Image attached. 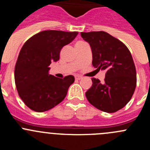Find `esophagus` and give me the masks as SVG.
I'll list each match as a JSON object with an SVG mask.
<instances>
[{"label": "esophagus", "instance_id": "obj_1", "mask_svg": "<svg viewBox=\"0 0 150 150\" xmlns=\"http://www.w3.org/2000/svg\"><path fill=\"white\" fill-rule=\"evenodd\" d=\"M75 79H76V80H81V78H82V77L80 76V75H75Z\"/></svg>", "mask_w": 150, "mask_h": 150}]
</instances>
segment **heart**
<instances>
[{
    "label": "heart",
    "instance_id": "b5f03b06",
    "mask_svg": "<svg viewBox=\"0 0 150 150\" xmlns=\"http://www.w3.org/2000/svg\"><path fill=\"white\" fill-rule=\"evenodd\" d=\"M83 43V41H78V42H77L76 44H75V46H77V45H78V44H81V43Z\"/></svg>",
    "mask_w": 150,
    "mask_h": 150
}]
</instances>
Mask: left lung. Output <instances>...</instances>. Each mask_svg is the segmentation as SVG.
Returning <instances> with one entry per match:
<instances>
[{"label":"left lung","mask_w":150,"mask_h":150,"mask_svg":"<svg viewBox=\"0 0 150 150\" xmlns=\"http://www.w3.org/2000/svg\"><path fill=\"white\" fill-rule=\"evenodd\" d=\"M90 44L92 64L106 70L103 83L93 78L86 92L88 101L96 108L112 113L123 108L131 100L137 86V72L131 52L118 39L104 31L81 33Z\"/></svg>","instance_id":"obj_1"}]
</instances>
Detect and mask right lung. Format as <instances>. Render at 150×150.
<instances>
[{
	"label": "right lung",
	"mask_w": 150,
	"mask_h": 150,
	"mask_svg": "<svg viewBox=\"0 0 150 150\" xmlns=\"http://www.w3.org/2000/svg\"><path fill=\"white\" fill-rule=\"evenodd\" d=\"M78 32L45 30L28 39L22 46L14 69V80L19 97L32 110H51L62 102L72 75L58 78L49 75L48 66L59 59L61 49L72 41Z\"/></svg>",
	"instance_id": "obj_1"
}]
</instances>
